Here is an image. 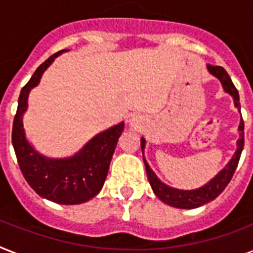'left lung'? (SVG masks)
Masks as SVG:
<instances>
[{
  "label": "left lung",
  "instance_id": "8db88e82",
  "mask_svg": "<svg viewBox=\"0 0 253 253\" xmlns=\"http://www.w3.org/2000/svg\"><path fill=\"white\" fill-rule=\"evenodd\" d=\"M209 72L214 75L216 79H219L222 85H223L224 90L230 93V94L234 97V102H235V106L238 107V110L240 111V101H239V93H238V89L235 87L234 83L231 81L228 73L226 72V69L223 67H219V65H208ZM239 131H240V138L238 140V150H236L234 158L230 160L227 166L224 167L222 170H220L218 174H216L214 178H212L210 182H208L206 185H204L202 188L196 189V190H178V189H173L170 186H167L166 184H163L162 181L159 180L156 174L154 173V170L150 168V166L147 164L146 159L143 156V162H144V166H146L147 176H148V180H150V184L152 186V190L156 196L166 204L170 205L173 208L178 209H194L198 208V206H202V205L208 204L210 201L215 200L216 197L219 196L220 193L223 192L224 188L227 186L228 182L231 181L234 173H235V169L238 167V163H239L240 155H242V151H243L244 147V121L243 118L240 119L239 125ZM140 146H142V151H144V147H146V140L142 138L140 140Z\"/></svg>",
  "mask_w": 253,
  "mask_h": 253
}]
</instances>
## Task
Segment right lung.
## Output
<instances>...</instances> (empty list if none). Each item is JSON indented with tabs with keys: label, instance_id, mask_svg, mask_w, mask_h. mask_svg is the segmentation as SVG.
<instances>
[{
	"label": "right lung",
	"instance_id": "1",
	"mask_svg": "<svg viewBox=\"0 0 253 253\" xmlns=\"http://www.w3.org/2000/svg\"><path fill=\"white\" fill-rule=\"evenodd\" d=\"M63 51L42 63L29 83L22 87L14 117L11 142L22 174L39 196L56 204L77 205L93 198L103 186L125 123L121 122L94 136L72 158H44L30 146L22 125V115L27 109V97L30 90L39 84L43 72Z\"/></svg>",
	"mask_w": 253,
	"mask_h": 253
}]
</instances>
